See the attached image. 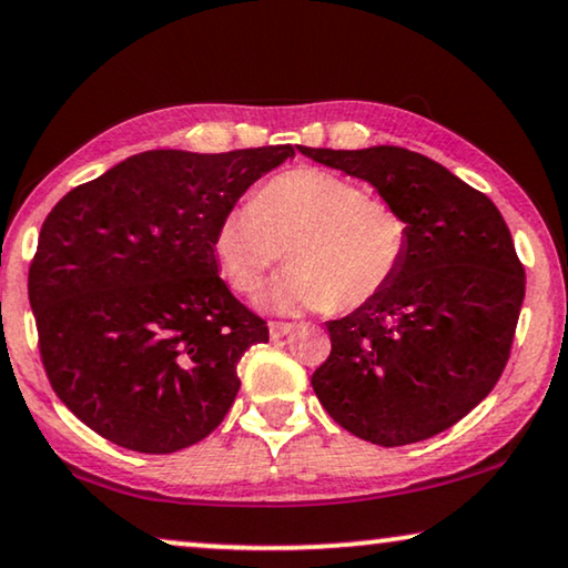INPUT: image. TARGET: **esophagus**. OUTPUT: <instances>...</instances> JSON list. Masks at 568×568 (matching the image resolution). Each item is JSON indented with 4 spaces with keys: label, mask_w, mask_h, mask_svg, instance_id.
<instances>
[{
    "label": "esophagus",
    "mask_w": 568,
    "mask_h": 568,
    "mask_svg": "<svg viewBox=\"0 0 568 568\" xmlns=\"http://www.w3.org/2000/svg\"><path fill=\"white\" fill-rule=\"evenodd\" d=\"M292 331H294V323H282V320H274V323L268 325L271 338H284V335H290Z\"/></svg>",
    "instance_id": "obj_1"
}]
</instances>
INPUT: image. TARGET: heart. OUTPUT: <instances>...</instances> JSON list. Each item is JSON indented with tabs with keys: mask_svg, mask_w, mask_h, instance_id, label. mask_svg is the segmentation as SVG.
I'll return each instance as SVG.
<instances>
[{
	"mask_svg": "<svg viewBox=\"0 0 568 568\" xmlns=\"http://www.w3.org/2000/svg\"><path fill=\"white\" fill-rule=\"evenodd\" d=\"M409 223L397 204L323 169H292L220 217L215 256L225 282L253 294L290 253L266 302L276 310L351 312L397 278Z\"/></svg>",
	"mask_w": 568,
	"mask_h": 568,
	"instance_id": "1",
	"label": "heart"
}]
</instances>
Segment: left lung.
Masks as SVG:
<instances>
[{"mask_svg": "<svg viewBox=\"0 0 568 568\" xmlns=\"http://www.w3.org/2000/svg\"><path fill=\"white\" fill-rule=\"evenodd\" d=\"M366 179L409 223L399 274L374 302L331 320V356L312 374L320 405L356 438L394 448L466 417L505 372L525 268L487 194L415 151L300 148Z\"/></svg>", "mask_w": 568, "mask_h": 568, "instance_id": "obj_1", "label": "left lung"}]
</instances>
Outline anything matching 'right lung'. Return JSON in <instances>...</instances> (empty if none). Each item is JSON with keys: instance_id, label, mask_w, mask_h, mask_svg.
<instances>
[{"instance_id": "1", "label": "right lung", "mask_w": 568, "mask_h": 568, "mask_svg": "<svg viewBox=\"0 0 568 568\" xmlns=\"http://www.w3.org/2000/svg\"><path fill=\"white\" fill-rule=\"evenodd\" d=\"M292 145L145 151L48 212L28 274L53 392L102 438L174 454L223 423L266 320L217 274L215 230Z\"/></svg>"}]
</instances>
